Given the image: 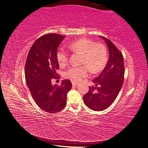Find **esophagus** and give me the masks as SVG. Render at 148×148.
Wrapping results in <instances>:
<instances>
[{
    "mask_svg": "<svg viewBox=\"0 0 148 148\" xmlns=\"http://www.w3.org/2000/svg\"><path fill=\"white\" fill-rule=\"evenodd\" d=\"M78 84V83L77 82H72V85H73V86H77Z\"/></svg>",
    "mask_w": 148,
    "mask_h": 148,
    "instance_id": "esophagus-1",
    "label": "esophagus"
}]
</instances>
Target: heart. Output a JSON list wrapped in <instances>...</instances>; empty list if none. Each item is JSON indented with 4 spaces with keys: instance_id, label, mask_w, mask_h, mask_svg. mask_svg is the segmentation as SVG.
<instances>
[{
    "instance_id": "heart-1",
    "label": "heart",
    "mask_w": 148,
    "mask_h": 148,
    "mask_svg": "<svg viewBox=\"0 0 148 148\" xmlns=\"http://www.w3.org/2000/svg\"><path fill=\"white\" fill-rule=\"evenodd\" d=\"M69 47L73 52L83 54L82 64L86 65L71 66L65 72V76L75 82H79L89 74L90 68L94 73H97L104 68L107 62L106 49L101 44H96L91 39L83 38L76 40L69 44ZM56 58L61 66L68 62L69 53L64 48H59L56 53Z\"/></svg>"
}]
</instances>
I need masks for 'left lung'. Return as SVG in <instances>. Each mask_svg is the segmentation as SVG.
<instances>
[{
    "label": "left lung",
    "instance_id": "8db88e82",
    "mask_svg": "<svg viewBox=\"0 0 148 148\" xmlns=\"http://www.w3.org/2000/svg\"><path fill=\"white\" fill-rule=\"evenodd\" d=\"M109 51L107 64L97 78L92 80L96 86L92 87L83 96L84 104L95 111H102L108 108L117 98L124 80V62L122 52L110 40L103 36ZM96 92H93L94 89Z\"/></svg>",
    "mask_w": 148,
    "mask_h": 148
}]
</instances>
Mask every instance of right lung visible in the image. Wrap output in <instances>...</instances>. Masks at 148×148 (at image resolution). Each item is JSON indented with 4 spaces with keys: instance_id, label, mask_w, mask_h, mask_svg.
Returning <instances> with one entry per match:
<instances>
[{
    "instance_id": "1",
    "label": "right lung",
    "mask_w": 148,
    "mask_h": 148,
    "mask_svg": "<svg viewBox=\"0 0 148 148\" xmlns=\"http://www.w3.org/2000/svg\"><path fill=\"white\" fill-rule=\"evenodd\" d=\"M65 36L47 34L38 38L33 44L26 61V83L34 102L48 113L54 114L66 104V95L72 84L69 79L62 81L60 86L52 84V78H59L56 73L59 69L56 58L57 48Z\"/></svg>"
}]
</instances>
